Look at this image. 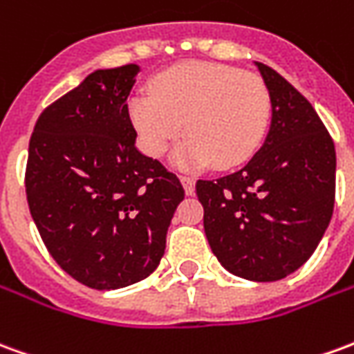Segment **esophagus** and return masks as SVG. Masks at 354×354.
<instances>
[{"instance_id":"esophagus-1","label":"esophagus","mask_w":354,"mask_h":354,"mask_svg":"<svg viewBox=\"0 0 354 354\" xmlns=\"http://www.w3.org/2000/svg\"><path fill=\"white\" fill-rule=\"evenodd\" d=\"M180 182L184 185L185 195H194L195 194V180L189 176H180Z\"/></svg>"}]
</instances>
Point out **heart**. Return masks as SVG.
Segmentation results:
<instances>
[{
    "label": "heart",
    "mask_w": 354,
    "mask_h": 354,
    "mask_svg": "<svg viewBox=\"0 0 354 354\" xmlns=\"http://www.w3.org/2000/svg\"><path fill=\"white\" fill-rule=\"evenodd\" d=\"M151 93L128 103L143 151L162 157L187 132L176 151L182 167L232 169L253 155L270 120V93L254 74L222 63L187 61L157 74Z\"/></svg>",
    "instance_id": "1"
}]
</instances>
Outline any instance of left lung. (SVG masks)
Masks as SVG:
<instances>
[{
  "label": "left lung",
  "instance_id": "1",
  "mask_svg": "<svg viewBox=\"0 0 354 354\" xmlns=\"http://www.w3.org/2000/svg\"><path fill=\"white\" fill-rule=\"evenodd\" d=\"M257 66L272 103L264 145L234 174L197 180L195 192L220 264L245 280L276 281L308 261L332 220L335 147L306 97Z\"/></svg>",
  "mask_w": 354,
  "mask_h": 354
}]
</instances>
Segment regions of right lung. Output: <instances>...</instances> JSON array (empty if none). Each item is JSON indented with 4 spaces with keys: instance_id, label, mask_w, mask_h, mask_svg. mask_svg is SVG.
<instances>
[{
    "instance_id": "right-lung-1",
    "label": "right lung",
    "mask_w": 354,
    "mask_h": 354,
    "mask_svg": "<svg viewBox=\"0 0 354 354\" xmlns=\"http://www.w3.org/2000/svg\"><path fill=\"white\" fill-rule=\"evenodd\" d=\"M138 65L95 71L44 109L32 132L26 199L63 270L91 289L147 278L184 199L176 174L136 149L126 100Z\"/></svg>"
}]
</instances>
